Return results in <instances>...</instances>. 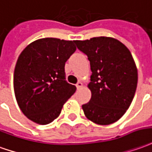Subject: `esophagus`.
Listing matches in <instances>:
<instances>
[{"label": "esophagus", "mask_w": 152, "mask_h": 152, "mask_svg": "<svg viewBox=\"0 0 152 152\" xmlns=\"http://www.w3.org/2000/svg\"><path fill=\"white\" fill-rule=\"evenodd\" d=\"M76 88H77V89H80V88H81V87L83 86V84L81 83V82H78V83L76 84Z\"/></svg>", "instance_id": "esophagus-1"}]
</instances>
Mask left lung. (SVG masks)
<instances>
[{
	"instance_id": "8db88e82",
	"label": "left lung",
	"mask_w": 152,
	"mask_h": 152,
	"mask_svg": "<svg viewBox=\"0 0 152 152\" xmlns=\"http://www.w3.org/2000/svg\"><path fill=\"white\" fill-rule=\"evenodd\" d=\"M78 49L86 54L92 74L88 88L89 103L82 105L89 120L109 125L126 113L137 86V68L130 51L119 40L95 37L75 41Z\"/></svg>"
}]
</instances>
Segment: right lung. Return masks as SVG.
Returning a JSON list of instances; mask_svg holds the SVG:
<instances>
[{
    "label": "right lung",
    "mask_w": 152,
    "mask_h": 152,
    "mask_svg": "<svg viewBox=\"0 0 152 152\" xmlns=\"http://www.w3.org/2000/svg\"><path fill=\"white\" fill-rule=\"evenodd\" d=\"M75 41L45 38L20 54L14 72V91L25 116L46 125L61 113L76 88L65 80V62L76 50Z\"/></svg>",
    "instance_id": "add662e5"
}]
</instances>
